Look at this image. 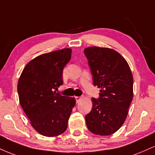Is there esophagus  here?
<instances>
[{
    "label": "esophagus",
    "mask_w": 155,
    "mask_h": 155,
    "mask_svg": "<svg viewBox=\"0 0 155 155\" xmlns=\"http://www.w3.org/2000/svg\"><path fill=\"white\" fill-rule=\"evenodd\" d=\"M81 98H82V97H79V96H77V97H75V100H76V103H78L79 101H81Z\"/></svg>",
    "instance_id": "obj_1"
}]
</instances>
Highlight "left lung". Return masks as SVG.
I'll return each mask as SVG.
<instances>
[{
    "instance_id": "1",
    "label": "left lung",
    "mask_w": 155,
    "mask_h": 155,
    "mask_svg": "<svg viewBox=\"0 0 155 155\" xmlns=\"http://www.w3.org/2000/svg\"><path fill=\"white\" fill-rule=\"evenodd\" d=\"M88 60L93 85L100 89L92 97V108L85 116L90 132L108 136L120 128L133 100V79L127 61L114 49L97 47L84 50Z\"/></svg>"
}]
</instances>
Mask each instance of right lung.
Wrapping results in <instances>:
<instances>
[{"label":"right lung","mask_w":155,"mask_h":155,"mask_svg":"<svg viewBox=\"0 0 155 155\" xmlns=\"http://www.w3.org/2000/svg\"><path fill=\"white\" fill-rule=\"evenodd\" d=\"M71 58V49L39 55L27 64L19 77V103L33 128L42 136H59L68 127L75 99L56 90L63 84V71Z\"/></svg>","instance_id":"obj_1"}]
</instances>
